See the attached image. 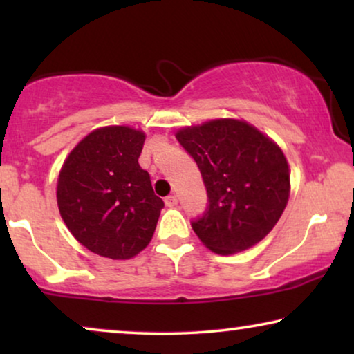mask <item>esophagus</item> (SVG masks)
I'll return each mask as SVG.
<instances>
[{"label":"esophagus","mask_w":354,"mask_h":354,"mask_svg":"<svg viewBox=\"0 0 354 354\" xmlns=\"http://www.w3.org/2000/svg\"><path fill=\"white\" fill-rule=\"evenodd\" d=\"M164 203H166V206H169V207H176L178 203V198L176 195H169V196H166Z\"/></svg>","instance_id":"esophagus-1"}]
</instances>
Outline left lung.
I'll list each match as a JSON object with an SVG mask.
<instances>
[{
	"instance_id": "1",
	"label": "left lung",
	"mask_w": 354,
	"mask_h": 354,
	"mask_svg": "<svg viewBox=\"0 0 354 354\" xmlns=\"http://www.w3.org/2000/svg\"><path fill=\"white\" fill-rule=\"evenodd\" d=\"M205 180L209 206L192 224L216 254L258 245L277 224L290 198L282 148L243 119H212L177 130Z\"/></svg>"
}]
</instances>
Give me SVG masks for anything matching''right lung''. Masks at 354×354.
Instances as JSON below:
<instances>
[{"label": "right lung", "mask_w": 354, "mask_h": 354, "mask_svg": "<svg viewBox=\"0 0 354 354\" xmlns=\"http://www.w3.org/2000/svg\"><path fill=\"white\" fill-rule=\"evenodd\" d=\"M147 135L129 125L91 130L67 154L57 177L59 214L91 253L130 259L153 239L164 201L138 158Z\"/></svg>", "instance_id": "add662e5"}]
</instances>
